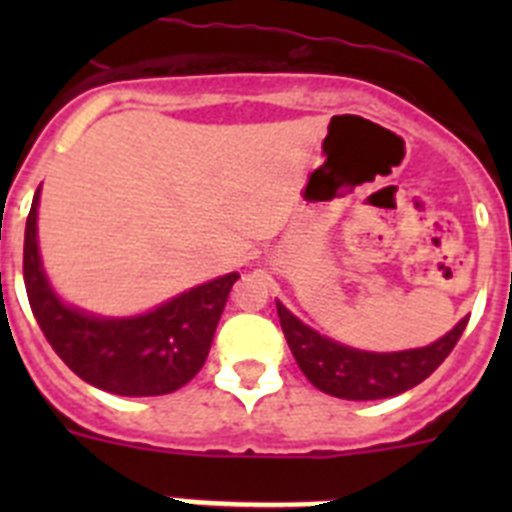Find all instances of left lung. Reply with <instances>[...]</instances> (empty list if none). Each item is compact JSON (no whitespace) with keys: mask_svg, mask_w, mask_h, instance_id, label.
Here are the masks:
<instances>
[{"mask_svg":"<svg viewBox=\"0 0 512 512\" xmlns=\"http://www.w3.org/2000/svg\"><path fill=\"white\" fill-rule=\"evenodd\" d=\"M279 323L297 366L320 392L341 400H382L413 390L415 384L431 377L443 359L454 351L456 341L467 328L469 318L459 320L454 330L425 348H410L397 354L359 351L320 336L307 328L282 302H277Z\"/></svg>","mask_w":512,"mask_h":512,"instance_id":"left-lung-1","label":"left lung"}]
</instances>
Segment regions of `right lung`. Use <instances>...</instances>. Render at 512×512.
<instances>
[{"mask_svg":"<svg viewBox=\"0 0 512 512\" xmlns=\"http://www.w3.org/2000/svg\"><path fill=\"white\" fill-rule=\"evenodd\" d=\"M40 187L25 225L22 277L43 336L76 377L122 397H153L179 390L210 354L238 274L212 279L138 318H94L63 305L45 279L38 253Z\"/></svg>","mask_w":512,"mask_h":512,"instance_id":"1","label":"right lung"}]
</instances>
